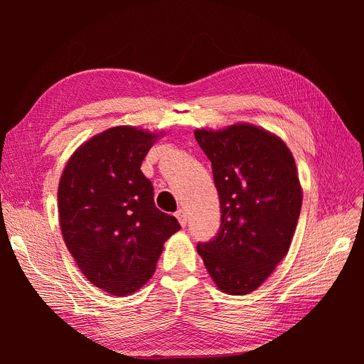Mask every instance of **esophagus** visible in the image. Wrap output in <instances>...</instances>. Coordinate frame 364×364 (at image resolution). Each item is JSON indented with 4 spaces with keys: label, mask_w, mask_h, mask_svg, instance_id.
Returning <instances> with one entry per match:
<instances>
[{
    "label": "esophagus",
    "mask_w": 364,
    "mask_h": 364,
    "mask_svg": "<svg viewBox=\"0 0 364 364\" xmlns=\"http://www.w3.org/2000/svg\"><path fill=\"white\" fill-rule=\"evenodd\" d=\"M176 217H178L181 226L185 228L186 226V214H185L183 209H178V211H176Z\"/></svg>",
    "instance_id": "esophagus-1"
}]
</instances>
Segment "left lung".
<instances>
[{"label":"left lung","mask_w":364,"mask_h":364,"mask_svg":"<svg viewBox=\"0 0 364 364\" xmlns=\"http://www.w3.org/2000/svg\"><path fill=\"white\" fill-rule=\"evenodd\" d=\"M211 161L220 229L197 252L220 290L247 294L287 255L302 206L294 158L284 141L252 124L196 130Z\"/></svg>","instance_id":"8db88e82"}]
</instances>
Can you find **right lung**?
I'll list each match as a JSON object with an SVG mask.
<instances>
[{"label":"right lung","mask_w":364,"mask_h":364,"mask_svg":"<svg viewBox=\"0 0 364 364\" xmlns=\"http://www.w3.org/2000/svg\"><path fill=\"white\" fill-rule=\"evenodd\" d=\"M158 135L119 126L74 151L58 193L60 229L73 258L95 287L114 296L141 289L164 243L181 225L153 200L141 164Z\"/></svg>","instance_id":"right-lung-1"}]
</instances>
